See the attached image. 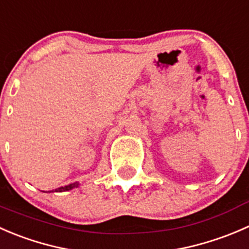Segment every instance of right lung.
<instances>
[{
    "label": "right lung",
    "mask_w": 249,
    "mask_h": 249,
    "mask_svg": "<svg viewBox=\"0 0 249 249\" xmlns=\"http://www.w3.org/2000/svg\"><path fill=\"white\" fill-rule=\"evenodd\" d=\"M78 185L80 184L78 183H73V184H70V185H66V186H61V188H58L55 189V193H63V191H69V190H72L73 188H78ZM51 193V191H49ZM53 193V191H52Z\"/></svg>",
    "instance_id": "add662e5"
}]
</instances>
